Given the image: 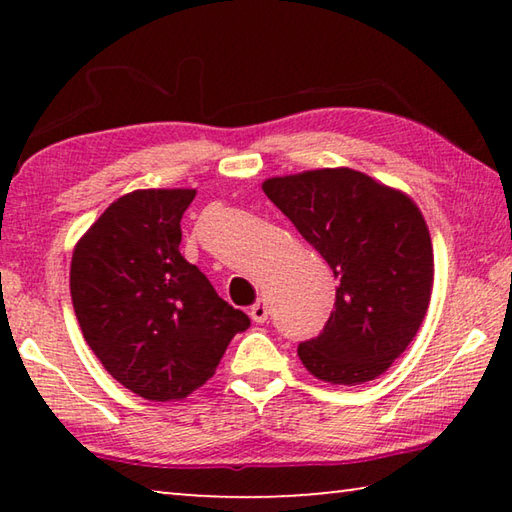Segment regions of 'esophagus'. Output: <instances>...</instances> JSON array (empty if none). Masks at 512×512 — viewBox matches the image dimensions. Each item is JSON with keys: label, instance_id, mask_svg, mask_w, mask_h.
<instances>
[{"label": "esophagus", "instance_id": "esophagus-1", "mask_svg": "<svg viewBox=\"0 0 512 512\" xmlns=\"http://www.w3.org/2000/svg\"><path fill=\"white\" fill-rule=\"evenodd\" d=\"M250 318L255 320V323H264V320L268 318V307L264 300H257L253 307H250Z\"/></svg>", "mask_w": 512, "mask_h": 512}]
</instances>
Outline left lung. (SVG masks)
<instances>
[{
    "label": "left lung",
    "mask_w": 512,
    "mask_h": 512,
    "mask_svg": "<svg viewBox=\"0 0 512 512\" xmlns=\"http://www.w3.org/2000/svg\"><path fill=\"white\" fill-rule=\"evenodd\" d=\"M262 189L339 280L323 332L298 345L302 366L329 384L379 377L429 309L433 248L418 205L348 167L268 178Z\"/></svg>",
    "instance_id": "8db88e82"
}]
</instances>
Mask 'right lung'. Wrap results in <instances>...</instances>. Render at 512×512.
Here are the masks:
<instances>
[{"label":"right lung","mask_w":512,"mask_h":512,"mask_svg":"<svg viewBox=\"0 0 512 512\" xmlns=\"http://www.w3.org/2000/svg\"><path fill=\"white\" fill-rule=\"evenodd\" d=\"M196 189L117 198L74 248L69 291L85 341L144 400H183L214 375L250 318L180 255V219Z\"/></svg>","instance_id":"add662e5"}]
</instances>
